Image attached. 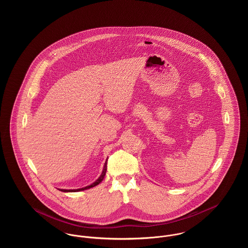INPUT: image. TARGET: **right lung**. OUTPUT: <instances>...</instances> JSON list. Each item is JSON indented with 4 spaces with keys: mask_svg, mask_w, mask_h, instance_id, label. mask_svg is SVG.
I'll list each match as a JSON object with an SVG mask.
<instances>
[{
    "mask_svg": "<svg viewBox=\"0 0 248 248\" xmlns=\"http://www.w3.org/2000/svg\"><path fill=\"white\" fill-rule=\"evenodd\" d=\"M107 162H108V160H106V162H105V165H104V167H103V171H102V173H101V175H100V177H98L95 181H94V183H92L91 185H89V186H86V187H84V188H82V189H59V190H61V191H64V192H72V191H81V190H84V189H90V188H93L94 186H96V185H98L102 180H103V178L105 177V175H106L107 172Z\"/></svg>",
    "mask_w": 248,
    "mask_h": 248,
    "instance_id": "right-lung-1",
    "label": "right lung"
}]
</instances>
